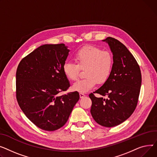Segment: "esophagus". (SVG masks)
Masks as SVG:
<instances>
[{
  "instance_id": "esophagus-1",
  "label": "esophagus",
  "mask_w": 157,
  "mask_h": 157,
  "mask_svg": "<svg viewBox=\"0 0 157 157\" xmlns=\"http://www.w3.org/2000/svg\"><path fill=\"white\" fill-rule=\"evenodd\" d=\"M79 95H80V98H83L86 96V95L84 94H83V93H80Z\"/></svg>"
}]
</instances>
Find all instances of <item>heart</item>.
<instances>
[{
    "instance_id": "heart-1",
    "label": "heart",
    "mask_w": 157,
    "mask_h": 157,
    "mask_svg": "<svg viewBox=\"0 0 157 157\" xmlns=\"http://www.w3.org/2000/svg\"><path fill=\"white\" fill-rule=\"evenodd\" d=\"M76 64L66 62L63 66L64 76L70 81H75L80 68L85 69V78L78 80L71 89L80 93H86L97 84H104L112 71L113 58L110 52L101 51L94 46H86L78 50L73 57Z\"/></svg>"
}]
</instances>
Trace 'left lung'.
I'll list each match as a JSON object with an SVG mask.
<instances>
[{
    "instance_id": "obj_1",
    "label": "left lung",
    "mask_w": 157,
    "mask_h": 157,
    "mask_svg": "<svg viewBox=\"0 0 157 157\" xmlns=\"http://www.w3.org/2000/svg\"><path fill=\"white\" fill-rule=\"evenodd\" d=\"M103 41L108 44L113 54L112 71L107 81L93 93L108 98H97L90 94V113L98 124L112 127L125 121L135 110L141 73L133 55L122 43L109 36Z\"/></svg>"
}]
</instances>
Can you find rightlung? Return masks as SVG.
Returning a JSON list of instances; mask_svg holds the SVG:
<instances>
[{"label": "right lung", "instance_id": "right-lung-1", "mask_svg": "<svg viewBox=\"0 0 157 157\" xmlns=\"http://www.w3.org/2000/svg\"><path fill=\"white\" fill-rule=\"evenodd\" d=\"M69 52L64 44H44L25 57L17 68L18 105L44 131H56L65 124L80 98L77 91L59 95L70 86L63 72Z\"/></svg>", "mask_w": 157, "mask_h": 157}]
</instances>
